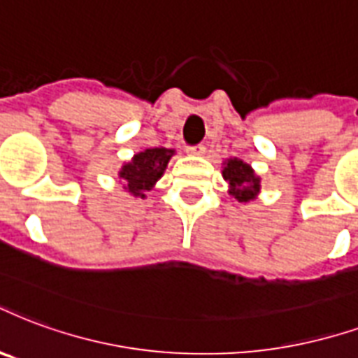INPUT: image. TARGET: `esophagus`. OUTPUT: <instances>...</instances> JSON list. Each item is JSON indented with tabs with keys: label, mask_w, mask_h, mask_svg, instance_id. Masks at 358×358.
<instances>
[{
	"label": "esophagus",
	"mask_w": 358,
	"mask_h": 358,
	"mask_svg": "<svg viewBox=\"0 0 358 358\" xmlns=\"http://www.w3.org/2000/svg\"><path fill=\"white\" fill-rule=\"evenodd\" d=\"M205 150H206V148L203 144L189 145V148H187V153H189V155H195V157H201V155L205 153Z\"/></svg>",
	"instance_id": "1"
}]
</instances>
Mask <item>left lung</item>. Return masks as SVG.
<instances>
[{
  "label": "left lung",
  "instance_id": "obj_1",
  "mask_svg": "<svg viewBox=\"0 0 358 358\" xmlns=\"http://www.w3.org/2000/svg\"><path fill=\"white\" fill-rule=\"evenodd\" d=\"M222 176L229 184V195H233L239 203L254 201L260 193V176H256L252 166L241 159L233 157L224 161Z\"/></svg>",
  "mask_w": 358,
  "mask_h": 358
}]
</instances>
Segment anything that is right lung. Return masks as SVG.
<instances>
[{
	"instance_id": "1",
	"label": "right lung",
	"mask_w": 358,
	"mask_h": 358,
	"mask_svg": "<svg viewBox=\"0 0 358 358\" xmlns=\"http://www.w3.org/2000/svg\"><path fill=\"white\" fill-rule=\"evenodd\" d=\"M172 155L174 150H166V148H150L136 153L119 171L123 187L134 197L144 199L145 192H150L155 186V182L163 176Z\"/></svg>"
}]
</instances>
